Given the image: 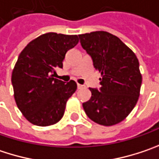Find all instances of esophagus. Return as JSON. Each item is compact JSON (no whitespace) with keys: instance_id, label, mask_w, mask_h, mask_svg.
Returning <instances> with one entry per match:
<instances>
[{"instance_id":"1","label":"esophagus","mask_w":159,"mask_h":159,"mask_svg":"<svg viewBox=\"0 0 159 159\" xmlns=\"http://www.w3.org/2000/svg\"><path fill=\"white\" fill-rule=\"evenodd\" d=\"M78 89H84V86L80 85V84H78Z\"/></svg>"}]
</instances>
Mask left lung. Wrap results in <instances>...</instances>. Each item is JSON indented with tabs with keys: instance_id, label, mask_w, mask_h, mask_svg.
<instances>
[{
	"instance_id": "left-lung-1",
	"label": "left lung",
	"mask_w": 159,
	"mask_h": 159,
	"mask_svg": "<svg viewBox=\"0 0 159 159\" xmlns=\"http://www.w3.org/2000/svg\"><path fill=\"white\" fill-rule=\"evenodd\" d=\"M80 44L101 74L99 89L82 104L87 116L99 125L112 126L125 119L136 106L142 83L139 62L130 49L107 31L79 35Z\"/></svg>"
}]
</instances>
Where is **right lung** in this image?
<instances>
[{
  "instance_id": "add662e5",
  "label": "right lung",
  "mask_w": 159,
  "mask_h": 159,
  "mask_svg": "<svg viewBox=\"0 0 159 159\" xmlns=\"http://www.w3.org/2000/svg\"><path fill=\"white\" fill-rule=\"evenodd\" d=\"M79 42L77 35L49 32L31 40L18 57L11 74L17 107L30 123L46 127L64 115L66 103L77 89L74 80L54 79L66 52Z\"/></svg>"
}]
</instances>
